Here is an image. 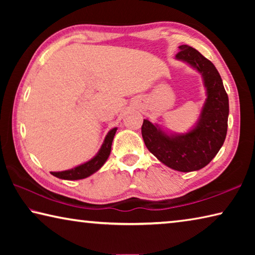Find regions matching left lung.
<instances>
[{"label":"left lung","instance_id":"1","mask_svg":"<svg viewBox=\"0 0 255 255\" xmlns=\"http://www.w3.org/2000/svg\"><path fill=\"white\" fill-rule=\"evenodd\" d=\"M176 58L199 71L205 80L207 100L197 126L185 135L169 136L144 119L141 136L146 147L171 169L191 172L205 167L225 141L228 120V96L222 77L209 59L188 45L179 47Z\"/></svg>","mask_w":255,"mask_h":255}]
</instances>
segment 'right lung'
I'll return each instance as SVG.
<instances>
[{
  "instance_id": "obj_1",
  "label": "right lung",
  "mask_w": 255,
  "mask_h": 255,
  "mask_svg": "<svg viewBox=\"0 0 255 255\" xmlns=\"http://www.w3.org/2000/svg\"><path fill=\"white\" fill-rule=\"evenodd\" d=\"M116 131H117V128L111 129V130L108 132V135L106 137L105 141H103L100 150H99V153L91 159V161L82 164V165L76 166L72 170L62 171V172H51V174L55 175L56 178L64 179V180H80V179L88 178V176L93 174L94 172H97L99 169H100L108 159V157H109L110 152H111L112 140H114Z\"/></svg>"
}]
</instances>
